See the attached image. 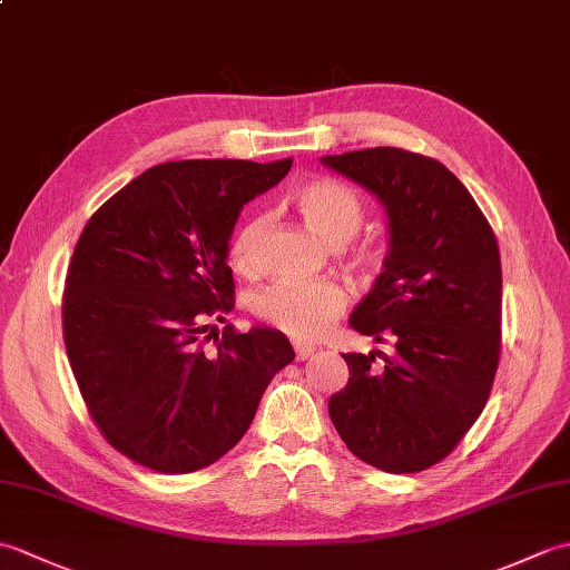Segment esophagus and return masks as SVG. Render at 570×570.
I'll return each instance as SVG.
<instances>
[{"label": "esophagus", "instance_id": "34e87169", "mask_svg": "<svg viewBox=\"0 0 570 570\" xmlns=\"http://www.w3.org/2000/svg\"><path fill=\"white\" fill-rule=\"evenodd\" d=\"M294 353H296V360H308L313 353H316V347L306 343H294Z\"/></svg>", "mask_w": 570, "mask_h": 570}]
</instances>
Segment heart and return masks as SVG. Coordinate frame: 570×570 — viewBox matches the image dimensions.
I'll list each match as a JSON object with an SVG mask.
<instances>
[{
	"label": "heart",
	"mask_w": 570,
	"mask_h": 570,
	"mask_svg": "<svg viewBox=\"0 0 570 570\" xmlns=\"http://www.w3.org/2000/svg\"><path fill=\"white\" fill-rule=\"evenodd\" d=\"M296 208L304 223L328 245H345L357 235L362 225V203L347 186L331 178H311L294 193ZM266 233V217L254 215L242 225L233 242H229V259L239 272L252 274L259 264V249ZM355 264L362 269H374L380 264L377 254L360 249L355 252ZM347 306V294L335 282H311V284H274L254 298V316L269 323L296 341L318 337L343 316Z\"/></svg>",
	"instance_id": "b5f03b06"
}]
</instances>
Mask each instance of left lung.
<instances>
[{
    "label": "left lung",
    "mask_w": 570,
    "mask_h": 570,
    "mask_svg": "<svg viewBox=\"0 0 570 570\" xmlns=\"http://www.w3.org/2000/svg\"><path fill=\"white\" fill-rule=\"evenodd\" d=\"M377 196L390 252L350 328L392 343L390 355L347 353L350 380L331 396L335 431L384 472L426 470L478 421L500 365L502 264L488 217L448 168L377 147L323 156Z\"/></svg>",
    "instance_id": "obj_1"
}]
</instances>
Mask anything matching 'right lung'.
Wrapping results in <instances>:
<instances>
[{
    "mask_svg": "<svg viewBox=\"0 0 570 570\" xmlns=\"http://www.w3.org/2000/svg\"><path fill=\"white\" fill-rule=\"evenodd\" d=\"M292 159L159 164L100 205L72 252L63 292L70 370L115 451L166 475L213 465L237 445L274 374L284 333L210 321L235 308L227 249L242 205Z\"/></svg>",
    "mask_w": 570,
    "mask_h": 570,
    "instance_id": "right-lung-1",
    "label": "right lung"
}]
</instances>
